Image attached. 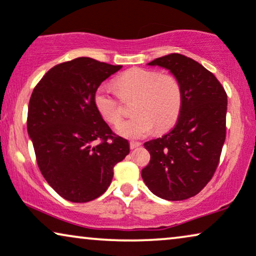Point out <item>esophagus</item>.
<instances>
[{
    "instance_id": "1",
    "label": "esophagus",
    "mask_w": 256,
    "mask_h": 256,
    "mask_svg": "<svg viewBox=\"0 0 256 256\" xmlns=\"http://www.w3.org/2000/svg\"><path fill=\"white\" fill-rule=\"evenodd\" d=\"M140 145H142L140 142H130V148L131 150H134V148H139V146H140Z\"/></svg>"
}]
</instances>
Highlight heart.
<instances>
[{
  "label": "heart",
  "mask_w": 256,
  "mask_h": 256,
  "mask_svg": "<svg viewBox=\"0 0 256 256\" xmlns=\"http://www.w3.org/2000/svg\"><path fill=\"white\" fill-rule=\"evenodd\" d=\"M114 86L122 100H134V118L122 122L116 128L118 134L128 139H140L156 126L162 132L174 125L182 106V88L173 74L134 68L114 80ZM94 103L105 122L117 125L122 120L120 102L106 86H100L94 94Z\"/></svg>",
  "instance_id": "obj_1"
}]
</instances>
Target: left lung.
Masks as SVG:
<instances>
[{"instance_id": "left-lung-1", "label": "left lung", "mask_w": 256, "mask_h": 256, "mask_svg": "<svg viewBox=\"0 0 256 256\" xmlns=\"http://www.w3.org/2000/svg\"><path fill=\"white\" fill-rule=\"evenodd\" d=\"M148 64L178 78L182 106L168 134L144 144L151 160L142 178L162 199H188L207 185L219 164L226 138L227 94L212 72L184 54H166Z\"/></svg>"}]
</instances>
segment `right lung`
I'll list each match as a JSON object with an SVG mask.
<instances>
[{
	"mask_svg": "<svg viewBox=\"0 0 256 256\" xmlns=\"http://www.w3.org/2000/svg\"><path fill=\"white\" fill-rule=\"evenodd\" d=\"M122 66L90 57L51 68L34 88L26 128L38 168L64 199L88 202L110 186L114 168L130 153L98 114L94 94Z\"/></svg>",
	"mask_w": 256,
	"mask_h": 256,
	"instance_id": "obj_1",
	"label": "right lung"
}]
</instances>
